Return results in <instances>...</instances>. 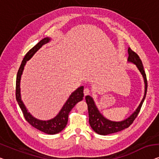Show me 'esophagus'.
<instances>
[{
    "mask_svg": "<svg viewBox=\"0 0 159 159\" xmlns=\"http://www.w3.org/2000/svg\"><path fill=\"white\" fill-rule=\"evenodd\" d=\"M84 96H87V95L90 94V93H91V91H90V90L88 89V88H86V89H85L84 90Z\"/></svg>",
    "mask_w": 159,
    "mask_h": 159,
    "instance_id": "obj_1",
    "label": "esophagus"
}]
</instances>
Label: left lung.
<instances>
[{"label": "left lung", "mask_w": 159, "mask_h": 159, "mask_svg": "<svg viewBox=\"0 0 159 159\" xmlns=\"http://www.w3.org/2000/svg\"><path fill=\"white\" fill-rule=\"evenodd\" d=\"M128 53H129L128 62L134 63L136 66V68H138L142 76H143L144 84H145L143 98L141 101L138 108L134 111V112L131 116H129V117L124 120H120V121H113V120H111L106 118L101 113V111L97 107L93 98L91 96H86L85 98H86L88 105V110H89V124L92 129L98 134L106 136V135L120 131L129 127L132 124V123L134 122L135 118L138 116L139 111L141 110L142 104L144 101V99L146 98V91H147V80H146V75L145 71H144L142 61L139 58V56L130 48H128Z\"/></svg>", "instance_id": "1"}]
</instances>
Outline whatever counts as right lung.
I'll use <instances>...</instances> for the list:
<instances>
[{
  "instance_id": "add662e5",
  "label": "right lung",
  "mask_w": 159,
  "mask_h": 159,
  "mask_svg": "<svg viewBox=\"0 0 159 159\" xmlns=\"http://www.w3.org/2000/svg\"><path fill=\"white\" fill-rule=\"evenodd\" d=\"M51 39L49 37H46L43 39L41 41H39L35 45L34 47L30 50L28 53L25 54V56L22 61L21 65L19 68L18 71L17 73V77H16V97L17 102L20 106L21 111H23V116L25 118V120L29 123V124L34 126L35 129H37L39 131L45 133L46 134H56L58 133L61 132L65 129L68 123V114L72 108L74 107L75 104L78 102L82 101L84 98V86H80L76 90L71 93L70 96L66 101V102L61 108V109L59 111V113L55 117L51 118L50 120H40L35 118L34 116L30 114V112H28L27 108L25 107V104L23 103L22 99H21V93H20V79L22 76L23 70L27 61H29L30 58L34 56V54L39 51V50L43 46L44 44L47 43L51 41Z\"/></svg>"
}]
</instances>
